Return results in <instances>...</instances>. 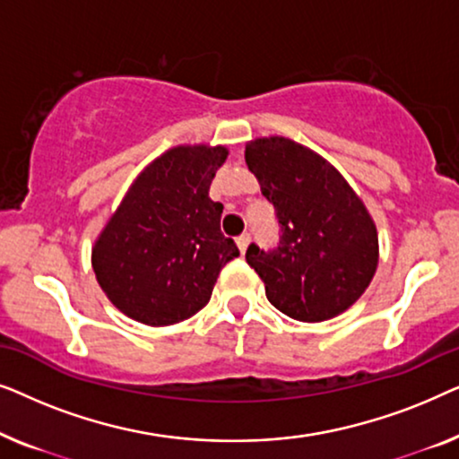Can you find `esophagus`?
I'll list each match as a JSON object with an SVG mask.
<instances>
[{
    "label": "esophagus",
    "instance_id": "esophagus-1",
    "mask_svg": "<svg viewBox=\"0 0 459 459\" xmlns=\"http://www.w3.org/2000/svg\"><path fill=\"white\" fill-rule=\"evenodd\" d=\"M236 244H238V248H240V253L244 255V253H247L248 244H250V236H248V234H242V236L236 240Z\"/></svg>",
    "mask_w": 459,
    "mask_h": 459
}]
</instances>
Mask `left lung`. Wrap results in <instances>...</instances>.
<instances>
[{
  "label": "left lung",
  "instance_id": "8db88e82",
  "mask_svg": "<svg viewBox=\"0 0 459 459\" xmlns=\"http://www.w3.org/2000/svg\"><path fill=\"white\" fill-rule=\"evenodd\" d=\"M244 159L280 225L278 247L247 250L269 303L299 322H324L349 309L378 265V236L366 206L328 160L286 137L250 142Z\"/></svg>",
  "mask_w": 459,
  "mask_h": 459
}]
</instances>
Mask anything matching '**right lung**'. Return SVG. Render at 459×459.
<instances>
[{
    "label": "right lung",
    "instance_id": "1",
    "mask_svg": "<svg viewBox=\"0 0 459 459\" xmlns=\"http://www.w3.org/2000/svg\"><path fill=\"white\" fill-rule=\"evenodd\" d=\"M223 146H179L146 167L91 253L117 309L146 325L192 317L211 300L225 263L240 255L221 234L223 204L209 198Z\"/></svg>",
    "mask_w": 459,
    "mask_h": 459
}]
</instances>
